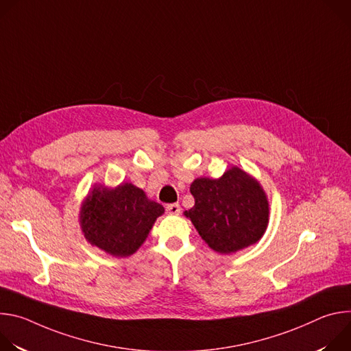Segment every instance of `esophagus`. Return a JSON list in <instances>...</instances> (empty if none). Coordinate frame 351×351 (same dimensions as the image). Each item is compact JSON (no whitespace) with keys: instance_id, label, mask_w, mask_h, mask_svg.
Returning <instances> with one entry per match:
<instances>
[{"instance_id":"1","label":"esophagus","mask_w":351,"mask_h":351,"mask_svg":"<svg viewBox=\"0 0 351 351\" xmlns=\"http://www.w3.org/2000/svg\"><path fill=\"white\" fill-rule=\"evenodd\" d=\"M180 211H182V208H180L179 204H169V206H167V213L169 215H179Z\"/></svg>"}]
</instances>
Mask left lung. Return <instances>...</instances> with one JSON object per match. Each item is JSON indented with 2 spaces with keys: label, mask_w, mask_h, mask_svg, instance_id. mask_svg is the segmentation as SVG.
Wrapping results in <instances>:
<instances>
[{
  "label": "left lung",
  "mask_w": 351,
  "mask_h": 351,
  "mask_svg": "<svg viewBox=\"0 0 351 351\" xmlns=\"http://www.w3.org/2000/svg\"><path fill=\"white\" fill-rule=\"evenodd\" d=\"M194 207L184 211L198 234L221 254H233L264 236L269 202L260 182L232 167L221 178H197L190 184Z\"/></svg>",
  "instance_id": "left-lung-1"
}]
</instances>
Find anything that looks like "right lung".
I'll use <instances>...</instances> for the list:
<instances>
[{
  "label": "right lung",
  "instance_id": "obj_1",
  "mask_svg": "<svg viewBox=\"0 0 351 351\" xmlns=\"http://www.w3.org/2000/svg\"><path fill=\"white\" fill-rule=\"evenodd\" d=\"M164 207L132 183L94 184L83 199L79 222L86 240L112 257L134 254L152 232Z\"/></svg>",
  "mask_w": 351,
  "mask_h": 351
}]
</instances>
